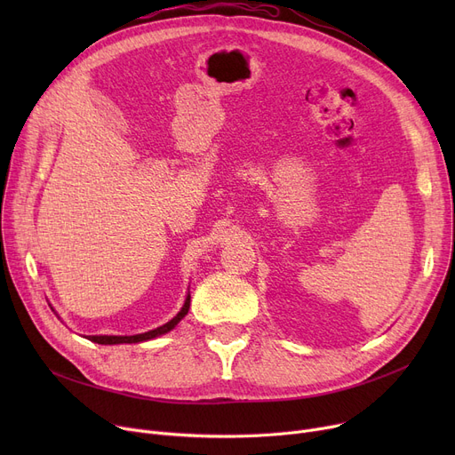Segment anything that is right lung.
<instances>
[{
  "instance_id": "right-lung-1",
  "label": "right lung",
  "mask_w": 455,
  "mask_h": 455,
  "mask_svg": "<svg viewBox=\"0 0 455 455\" xmlns=\"http://www.w3.org/2000/svg\"><path fill=\"white\" fill-rule=\"evenodd\" d=\"M188 309H189V295H188V299H186L180 312L170 323H165V324H162V326H158L155 330H149L146 333H136V336H88V339L93 341V343H100V345H119V343L148 341V339L158 338V336H162V333H167L170 330H173L179 324V321L188 314Z\"/></svg>"
}]
</instances>
